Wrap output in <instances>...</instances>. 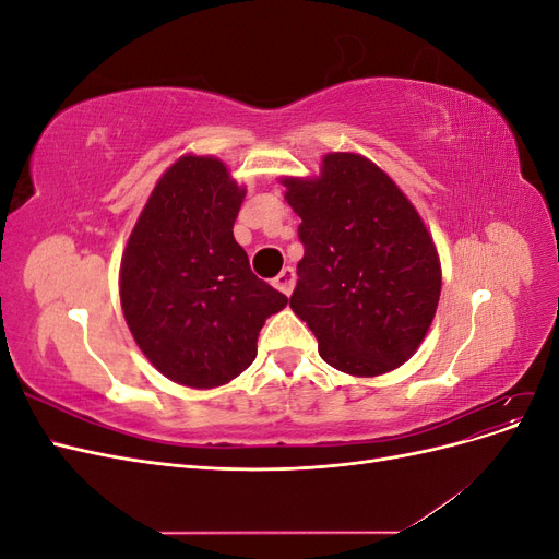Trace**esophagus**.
<instances>
[{"instance_id":"esophagus-1","label":"esophagus","mask_w":559,"mask_h":559,"mask_svg":"<svg viewBox=\"0 0 559 559\" xmlns=\"http://www.w3.org/2000/svg\"><path fill=\"white\" fill-rule=\"evenodd\" d=\"M294 282H296V273H294V267H284L282 273L273 280V284H275V289H280L282 294H286L289 296L292 294V289H294Z\"/></svg>"}]
</instances>
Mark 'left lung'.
<instances>
[{
    "instance_id": "1",
    "label": "left lung",
    "mask_w": 559,
    "mask_h": 559,
    "mask_svg": "<svg viewBox=\"0 0 559 559\" xmlns=\"http://www.w3.org/2000/svg\"><path fill=\"white\" fill-rule=\"evenodd\" d=\"M302 218L292 310L329 366L382 376L425 341L441 296L431 235L399 186L357 154H329L319 179H284Z\"/></svg>"
}]
</instances>
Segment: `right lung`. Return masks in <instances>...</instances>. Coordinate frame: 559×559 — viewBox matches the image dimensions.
<instances>
[{"label": "right lung", "instance_id": "1", "mask_svg": "<svg viewBox=\"0 0 559 559\" xmlns=\"http://www.w3.org/2000/svg\"><path fill=\"white\" fill-rule=\"evenodd\" d=\"M245 191L216 158L183 156L151 193L121 261L128 326L165 378L210 389L257 359L270 314L289 298L251 273L235 242Z\"/></svg>", "mask_w": 559, "mask_h": 559}]
</instances>
